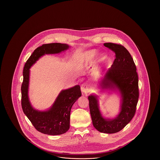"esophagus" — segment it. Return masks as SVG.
I'll return each instance as SVG.
<instances>
[{"mask_svg": "<svg viewBox=\"0 0 160 160\" xmlns=\"http://www.w3.org/2000/svg\"><path fill=\"white\" fill-rule=\"evenodd\" d=\"M81 91L84 93H87L91 91L90 85L88 83H84L81 86Z\"/></svg>", "mask_w": 160, "mask_h": 160, "instance_id": "34e87169", "label": "esophagus"}]
</instances>
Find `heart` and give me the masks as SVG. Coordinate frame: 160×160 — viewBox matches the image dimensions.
<instances>
[{"label": "heart", "mask_w": 160, "mask_h": 160, "mask_svg": "<svg viewBox=\"0 0 160 160\" xmlns=\"http://www.w3.org/2000/svg\"><path fill=\"white\" fill-rule=\"evenodd\" d=\"M98 52L96 50H91L84 53L82 54L77 61V64L80 67H85L88 65L90 64L96 56L97 55ZM107 56L104 53H101L99 54L97 59V66L96 69H98L106 60Z\"/></svg>", "instance_id": "b5f03b06"}]
</instances>
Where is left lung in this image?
<instances>
[{
  "instance_id": "obj_1",
  "label": "left lung",
  "mask_w": 160,
  "mask_h": 160,
  "mask_svg": "<svg viewBox=\"0 0 160 160\" xmlns=\"http://www.w3.org/2000/svg\"><path fill=\"white\" fill-rule=\"evenodd\" d=\"M104 46L114 52L116 59L100 79L99 86L102 90L120 94V112L114 118H106L99 110L98 96L92 94L88 99L95 128L101 132L113 134L122 130L135 114L139 96L138 78L133 59L123 46L111 42L104 43Z\"/></svg>"
}]
</instances>
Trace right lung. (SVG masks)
Segmentation results:
<instances>
[{"instance_id":"add662e5","label":"right lung","mask_w":160,"mask_h":160,"mask_svg":"<svg viewBox=\"0 0 160 160\" xmlns=\"http://www.w3.org/2000/svg\"><path fill=\"white\" fill-rule=\"evenodd\" d=\"M67 44H42L34 50L26 61L23 69L22 85V106L23 112L38 131L48 135H61L69 128L70 112L74 103L82 96L79 85L62 90L49 109L40 111L34 108L29 98V84L31 67L45 54L60 53L68 50Z\"/></svg>"}]
</instances>
